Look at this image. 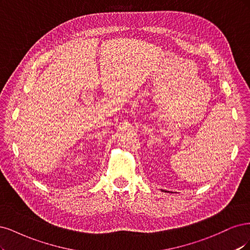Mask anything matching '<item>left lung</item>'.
<instances>
[{
    "label": "left lung",
    "mask_w": 250,
    "mask_h": 250,
    "mask_svg": "<svg viewBox=\"0 0 250 250\" xmlns=\"http://www.w3.org/2000/svg\"><path fill=\"white\" fill-rule=\"evenodd\" d=\"M161 191H162V192H169V191H166V190H162V189H161Z\"/></svg>",
    "instance_id": "8db88e82"
}]
</instances>
